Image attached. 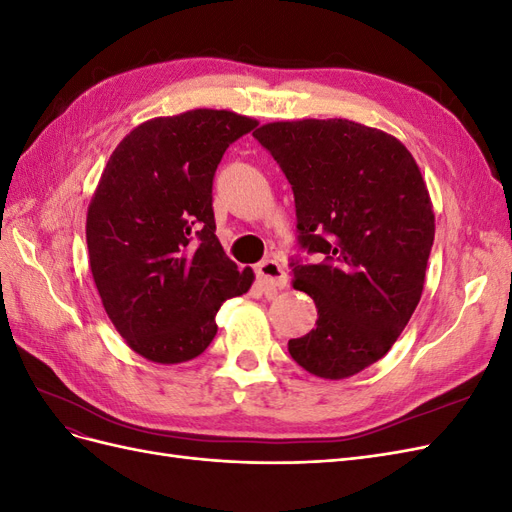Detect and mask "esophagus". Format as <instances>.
Returning a JSON list of instances; mask_svg holds the SVG:
<instances>
[{"label": "esophagus", "mask_w": 512, "mask_h": 512, "mask_svg": "<svg viewBox=\"0 0 512 512\" xmlns=\"http://www.w3.org/2000/svg\"><path fill=\"white\" fill-rule=\"evenodd\" d=\"M258 280L267 290H282L288 284V275L277 260H265L256 267Z\"/></svg>", "instance_id": "1"}]
</instances>
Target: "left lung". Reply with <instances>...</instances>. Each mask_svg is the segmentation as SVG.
<instances>
[{
    "mask_svg": "<svg viewBox=\"0 0 512 512\" xmlns=\"http://www.w3.org/2000/svg\"><path fill=\"white\" fill-rule=\"evenodd\" d=\"M254 138L292 185L299 245L322 258L292 262L318 320L288 352L318 378H350L391 350L421 301L436 235L427 185L404 143L350 119L273 121Z\"/></svg>",
    "mask_w": 512,
    "mask_h": 512,
    "instance_id": "1",
    "label": "left lung"
}]
</instances>
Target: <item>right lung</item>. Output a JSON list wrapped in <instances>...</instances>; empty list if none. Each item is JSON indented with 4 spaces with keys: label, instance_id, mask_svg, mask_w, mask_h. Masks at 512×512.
I'll list each match as a JSON object with an SVG mask.
<instances>
[{
    "label": "right lung",
    "instance_id": "1",
    "mask_svg": "<svg viewBox=\"0 0 512 512\" xmlns=\"http://www.w3.org/2000/svg\"><path fill=\"white\" fill-rule=\"evenodd\" d=\"M256 126L213 108L156 117L106 162L87 209L89 267L108 318L147 361L203 354L222 303L254 282L215 237L211 188L228 145Z\"/></svg>",
    "mask_w": 512,
    "mask_h": 512
}]
</instances>
